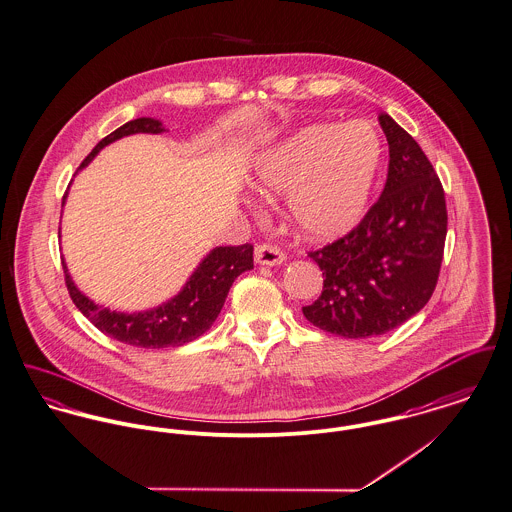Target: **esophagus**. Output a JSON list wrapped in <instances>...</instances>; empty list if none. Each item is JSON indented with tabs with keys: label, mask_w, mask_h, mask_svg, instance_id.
Returning <instances> with one entry per match:
<instances>
[{
	"label": "esophagus",
	"mask_w": 512,
	"mask_h": 512,
	"mask_svg": "<svg viewBox=\"0 0 512 512\" xmlns=\"http://www.w3.org/2000/svg\"><path fill=\"white\" fill-rule=\"evenodd\" d=\"M254 260L260 266H279L285 260V254L276 244H258L254 248Z\"/></svg>",
	"instance_id": "esophagus-1"
}]
</instances>
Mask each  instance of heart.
Masks as SVG:
<instances>
[{
	"label": "heart",
	"mask_w": 512,
	"mask_h": 512,
	"mask_svg": "<svg viewBox=\"0 0 512 512\" xmlns=\"http://www.w3.org/2000/svg\"><path fill=\"white\" fill-rule=\"evenodd\" d=\"M381 154L370 123L305 127L258 158L252 187L287 197V217L303 236L336 238L364 217Z\"/></svg>",
	"instance_id": "1"
}]
</instances>
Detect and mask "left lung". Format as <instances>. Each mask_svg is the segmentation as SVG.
I'll use <instances>...</instances> for the list:
<instances>
[{
  "label": "left lung",
  "mask_w": 512,
  "mask_h": 512,
  "mask_svg": "<svg viewBox=\"0 0 512 512\" xmlns=\"http://www.w3.org/2000/svg\"><path fill=\"white\" fill-rule=\"evenodd\" d=\"M389 144L381 197L352 233L309 252L323 293L303 307L309 323L344 338H370L409 321L432 297L448 229L442 184L419 142L387 113Z\"/></svg>",
  "instance_id": "left-lung-1"
}]
</instances>
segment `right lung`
<instances>
[{"instance_id":"add662e5","label":"right lung","mask_w":512,"mask_h":512,"mask_svg":"<svg viewBox=\"0 0 512 512\" xmlns=\"http://www.w3.org/2000/svg\"><path fill=\"white\" fill-rule=\"evenodd\" d=\"M164 131L166 129L162 127V123L152 117H140L135 121H129L117 131H113L111 135H107L105 139L99 140L97 146L86 156V160L80 164L76 174L92 162L103 146L115 140L139 135V133L160 135ZM66 195L68 191L64 193L62 207H64ZM252 254H254L252 244L213 248L193 270V274L189 276L186 285L180 289L178 295H174L172 299H168L166 303L154 309H146L139 313L111 311L109 307L95 303L78 289V285L68 274L64 260H62V266L66 276L64 278L66 287L70 291L74 305L103 334L135 348H170V346L174 348L199 338L205 330L211 328L225 305V299L229 295V289L233 287L234 279L238 278L242 272H248L254 268Z\"/></svg>"}]
</instances>
